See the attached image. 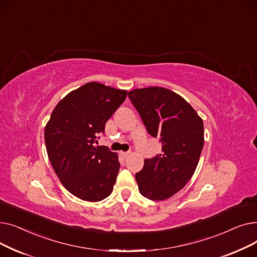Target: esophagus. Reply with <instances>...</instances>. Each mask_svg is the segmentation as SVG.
<instances>
[{
  "instance_id": "1",
  "label": "esophagus",
  "mask_w": 257,
  "mask_h": 257,
  "mask_svg": "<svg viewBox=\"0 0 257 257\" xmlns=\"http://www.w3.org/2000/svg\"><path fill=\"white\" fill-rule=\"evenodd\" d=\"M129 153H130V152H120V155L123 156V157H127V156L129 155Z\"/></svg>"
}]
</instances>
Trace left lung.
Returning a JSON list of instances; mask_svg holds the SVG:
<instances>
[{
    "instance_id": "left-lung-1",
    "label": "left lung",
    "mask_w": 257,
    "mask_h": 257,
    "mask_svg": "<svg viewBox=\"0 0 257 257\" xmlns=\"http://www.w3.org/2000/svg\"><path fill=\"white\" fill-rule=\"evenodd\" d=\"M128 97L148 133L163 145L161 154L145 159L136 174L140 193L163 201L190 181L204 145L203 120L181 96L164 87L133 89Z\"/></svg>"
}]
</instances>
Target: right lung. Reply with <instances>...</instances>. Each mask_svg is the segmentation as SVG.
<instances>
[{"instance_id": "1", "label": "right lung", "mask_w": 257, "mask_h": 257, "mask_svg": "<svg viewBox=\"0 0 257 257\" xmlns=\"http://www.w3.org/2000/svg\"><path fill=\"white\" fill-rule=\"evenodd\" d=\"M126 97V90L90 82L54 108L45 128L48 156L63 186L79 199L98 202L113 190L120 166L117 154L94 143Z\"/></svg>"}]
</instances>
